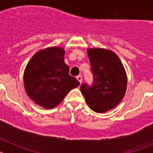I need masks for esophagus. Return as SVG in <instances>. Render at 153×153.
I'll return each mask as SVG.
<instances>
[{"label": "esophagus", "instance_id": "obj_1", "mask_svg": "<svg viewBox=\"0 0 153 153\" xmlns=\"http://www.w3.org/2000/svg\"><path fill=\"white\" fill-rule=\"evenodd\" d=\"M76 79H77V80L79 81V83H82V76H76Z\"/></svg>", "mask_w": 153, "mask_h": 153}]
</instances>
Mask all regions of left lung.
I'll return each instance as SVG.
<instances>
[{
	"mask_svg": "<svg viewBox=\"0 0 153 153\" xmlns=\"http://www.w3.org/2000/svg\"><path fill=\"white\" fill-rule=\"evenodd\" d=\"M93 74L92 86L82 84L80 90L89 107L97 113L114 109L123 99L127 86L125 68L113 51L103 48L86 50Z\"/></svg>",
	"mask_w": 153,
	"mask_h": 153,
	"instance_id": "8db88e82",
	"label": "left lung"
}]
</instances>
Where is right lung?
Instances as JSON below:
<instances>
[{
	"mask_svg": "<svg viewBox=\"0 0 153 153\" xmlns=\"http://www.w3.org/2000/svg\"><path fill=\"white\" fill-rule=\"evenodd\" d=\"M65 51L59 47H47L32 56L24 73V89L35 104L51 109L60 103L79 82L69 74L64 62Z\"/></svg>",
	"mask_w": 153,
	"mask_h": 153,
	"instance_id": "right-lung-1",
	"label": "right lung"
}]
</instances>
